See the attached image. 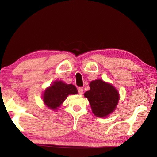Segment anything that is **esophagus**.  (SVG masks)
<instances>
[{
    "instance_id": "esophagus-1",
    "label": "esophagus",
    "mask_w": 157,
    "mask_h": 157,
    "mask_svg": "<svg viewBox=\"0 0 157 157\" xmlns=\"http://www.w3.org/2000/svg\"><path fill=\"white\" fill-rule=\"evenodd\" d=\"M78 91L79 94H80V95H82L83 93V88H81V87L78 88Z\"/></svg>"
}]
</instances>
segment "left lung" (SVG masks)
Here are the masks:
<instances>
[{
    "instance_id": "1",
    "label": "left lung",
    "mask_w": 157,
    "mask_h": 157,
    "mask_svg": "<svg viewBox=\"0 0 157 157\" xmlns=\"http://www.w3.org/2000/svg\"><path fill=\"white\" fill-rule=\"evenodd\" d=\"M89 86L90 89L83 95L89 101L94 114L105 118L112 113L119 104V92L117 89L102 79L91 81Z\"/></svg>"
}]
</instances>
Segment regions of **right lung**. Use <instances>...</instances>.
I'll list each match as a JSON object with an SVG mask.
<instances>
[{
	"label": "right lung",
	"mask_w": 157,
	"mask_h": 157,
	"mask_svg": "<svg viewBox=\"0 0 157 157\" xmlns=\"http://www.w3.org/2000/svg\"><path fill=\"white\" fill-rule=\"evenodd\" d=\"M77 94L78 91L74 85L67 84L62 81H55L50 86L44 90L42 99L46 107L53 111H56L68 95Z\"/></svg>",
	"instance_id": "add662e5"
}]
</instances>
